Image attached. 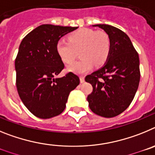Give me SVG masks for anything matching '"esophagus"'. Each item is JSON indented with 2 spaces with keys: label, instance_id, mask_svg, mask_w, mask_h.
<instances>
[{
  "label": "esophagus",
  "instance_id": "1",
  "mask_svg": "<svg viewBox=\"0 0 155 155\" xmlns=\"http://www.w3.org/2000/svg\"><path fill=\"white\" fill-rule=\"evenodd\" d=\"M80 81H81V83H84V77H80Z\"/></svg>",
  "mask_w": 155,
  "mask_h": 155
}]
</instances>
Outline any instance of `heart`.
Returning a JSON list of instances; mask_svg holds the SVG:
<instances>
[{
    "label": "heart",
    "instance_id": "heart-1",
    "mask_svg": "<svg viewBox=\"0 0 155 155\" xmlns=\"http://www.w3.org/2000/svg\"><path fill=\"white\" fill-rule=\"evenodd\" d=\"M68 40L61 39L57 42L56 51L61 61L67 64L74 61L80 50V61L69 66L68 70L83 74L93 68L94 64L101 66L107 61L111 50L109 36L103 31L91 28H80L69 35Z\"/></svg>",
    "mask_w": 155,
    "mask_h": 155
}]
</instances>
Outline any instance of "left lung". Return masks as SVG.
<instances>
[{
	"instance_id": "8db88e82",
	"label": "left lung",
	"mask_w": 155,
	"mask_h": 155,
	"mask_svg": "<svg viewBox=\"0 0 155 155\" xmlns=\"http://www.w3.org/2000/svg\"><path fill=\"white\" fill-rule=\"evenodd\" d=\"M93 26L109 35L111 50L105 65L85 77L93 87L87 100L93 113L111 118L125 111L135 96L140 78L139 56L124 31L109 25Z\"/></svg>"
}]
</instances>
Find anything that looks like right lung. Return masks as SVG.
<instances>
[{
	"instance_id": "add662e5",
	"label": "right lung",
	"mask_w": 155,
	"mask_h": 155,
	"mask_svg": "<svg viewBox=\"0 0 155 155\" xmlns=\"http://www.w3.org/2000/svg\"><path fill=\"white\" fill-rule=\"evenodd\" d=\"M78 27L42 25L25 35L16 57V87L25 107L40 119L58 116L80 83L72 72L56 78L64 64L56 51L61 37Z\"/></svg>"
}]
</instances>
